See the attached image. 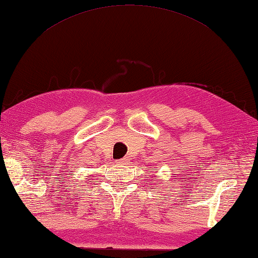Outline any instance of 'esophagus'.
<instances>
[{"mask_svg":"<svg viewBox=\"0 0 258 258\" xmlns=\"http://www.w3.org/2000/svg\"><path fill=\"white\" fill-rule=\"evenodd\" d=\"M126 162H128V160H126L125 157H124V159H122V160H119V161H117V164H125Z\"/></svg>","mask_w":258,"mask_h":258,"instance_id":"obj_1","label":"esophagus"}]
</instances>
